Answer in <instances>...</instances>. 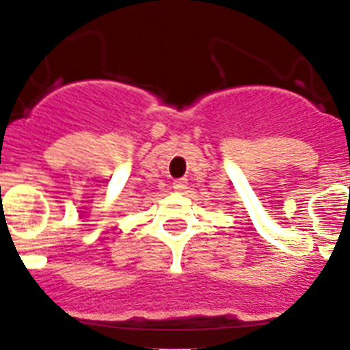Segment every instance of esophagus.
<instances>
[{
  "instance_id": "34e87169",
  "label": "esophagus",
  "mask_w": 350,
  "mask_h": 350,
  "mask_svg": "<svg viewBox=\"0 0 350 350\" xmlns=\"http://www.w3.org/2000/svg\"><path fill=\"white\" fill-rule=\"evenodd\" d=\"M172 189H174L176 192H185L187 180H176L174 183H172Z\"/></svg>"
}]
</instances>
